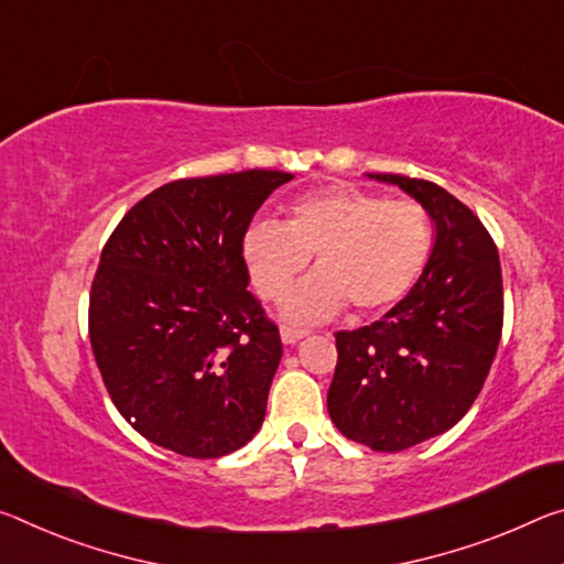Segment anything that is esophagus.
Masks as SVG:
<instances>
[{
    "label": "esophagus",
    "instance_id": "34e87169",
    "mask_svg": "<svg viewBox=\"0 0 564 564\" xmlns=\"http://www.w3.org/2000/svg\"><path fill=\"white\" fill-rule=\"evenodd\" d=\"M306 334H308L306 328H296V326H283V328H281L283 344H296V341H301V338L306 336Z\"/></svg>",
    "mask_w": 564,
    "mask_h": 564
}]
</instances>
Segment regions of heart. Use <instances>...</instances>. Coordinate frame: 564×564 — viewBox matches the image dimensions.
Instances as JSON below:
<instances>
[{"label": "heart", "mask_w": 564, "mask_h": 564, "mask_svg": "<svg viewBox=\"0 0 564 564\" xmlns=\"http://www.w3.org/2000/svg\"><path fill=\"white\" fill-rule=\"evenodd\" d=\"M434 250V223L424 208L387 200L351 185L299 195L285 220H253L243 258L258 296L279 301L314 256L316 275L285 303L293 321H326L351 303L373 316L404 301Z\"/></svg>", "instance_id": "b5f03b06"}]
</instances>
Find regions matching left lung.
Returning <instances> with one entry per match:
<instances>
[{
  "label": "left lung",
  "instance_id": "1",
  "mask_svg": "<svg viewBox=\"0 0 564 564\" xmlns=\"http://www.w3.org/2000/svg\"><path fill=\"white\" fill-rule=\"evenodd\" d=\"M399 185L434 223L419 283L381 321L336 334L328 414L346 440L401 452L444 434L475 404L502 338L497 246L481 220L444 187L369 173Z\"/></svg>",
  "mask_w": 564,
  "mask_h": 564
}]
</instances>
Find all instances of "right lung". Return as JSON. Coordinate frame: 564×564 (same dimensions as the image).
Instances as JSON below:
<instances>
[{
	"label": "right lung",
	"instance_id": "add662e5",
	"mask_svg": "<svg viewBox=\"0 0 564 564\" xmlns=\"http://www.w3.org/2000/svg\"><path fill=\"white\" fill-rule=\"evenodd\" d=\"M281 170L185 177L124 213L89 291L112 404L148 442L218 459L253 440L281 336L248 291L243 234Z\"/></svg>",
	"mask_w": 564,
	"mask_h": 564
}]
</instances>
